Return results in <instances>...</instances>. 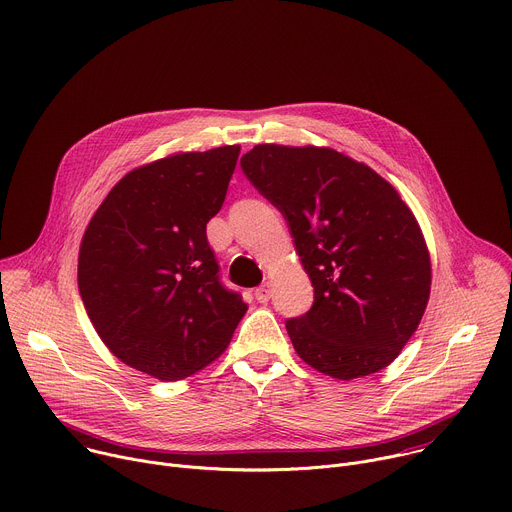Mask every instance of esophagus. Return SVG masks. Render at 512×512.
I'll use <instances>...</instances> for the list:
<instances>
[{
	"instance_id": "esophagus-1",
	"label": "esophagus",
	"mask_w": 512,
	"mask_h": 512,
	"mask_svg": "<svg viewBox=\"0 0 512 512\" xmlns=\"http://www.w3.org/2000/svg\"><path fill=\"white\" fill-rule=\"evenodd\" d=\"M254 296H256L258 302H268L270 296H272V286H270L268 282H264L262 286H258V288L254 290Z\"/></svg>"
}]
</instances>
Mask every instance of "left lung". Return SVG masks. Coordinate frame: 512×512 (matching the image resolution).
<instances>
[{
	"label": "left lung",
	"mask_w": 512,
	"mask_h": 512,
	"mask_svg": "<svg viewBox=\"0 0 512 512\" xmlns=\"http://www.w3.org/2000/svg\"><path fill=\"white\" fill-rule=\"evenodd\" d=\"M240 165L284 216L315 288L311 311L286 321L298 357L345 381L387 367L430 298L412 210L371 167L329 147L256 145Z\"/></svg>",
	"instance_id": "obj_1"
}]
</instances>
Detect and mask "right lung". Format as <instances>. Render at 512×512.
<instances>
[{
  "mask_svg": "<svg viewBox=\"0 0 512 512\" xmlns=\"http://www.w3.org/2000/svg\"><path fill=\"white\" fill-rule=\"evenodd\" d=\"M238 155V145H226L133 169L84 232L78 290L98 337L123 363L161 381L222 355L248 311L222 284L206 236Z\"/></svg>",
  "mask_w": 512,
  "mask_h": 512,
  "instance_id": "right-lung-1",
  "label": "right lung"
}]
</instances>
